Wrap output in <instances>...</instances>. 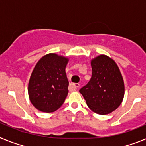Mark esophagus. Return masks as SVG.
<instances>
[{
    "mask_svg": "<svg viewBox=\"0 0 146 146\" xmlns=\"http://www.w3.org/2000/svg\"><path fill=\"white\" fill-rule=\"evenodd\" d=\"M71 86H72V88L74 89H77L78 88L80 87V84L79 83H72V84L70 85Z\"/></svg>",
    "mask_w": 146,
    "mask_h": 146,
    "instance_id": "obj_1",
    "label": "esophagus"
}]
</instances>
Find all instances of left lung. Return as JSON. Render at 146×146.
Here are the masks:
<instances>
[{"instance_id": "obj_1", "label": "left lung", "mask_w": 146, "mask_h": 146, "mask_svg": "<svg viewBox=\"0 0 146 146\" xmlns=\"http://www.w3.org/2000/svg\"><path fill=\"white\" fill-rule=\"evenodd\" d=\"M92 75L80 92L94 113L106 115L118 108L124 96L123 77L115 62L101 55L91 60Z\"/></svg>"}]
</instances>
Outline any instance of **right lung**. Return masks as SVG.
I'll return each mask as SVG.
<instances>
[{
    "label": "right lung",
    "mask_w": 146,
    "mask_h": 146,
    "mask_svg": "<svg viewBox=\"0 0 146 146\" xmlns=\"http://www.w3.org/2000/svg\"><path fill=\"white\" fill-rule=\"evenodd\" d=\"M68 60L50 53L34 67L28 83V95L33 106L40 111L52 113L64 104L69 92L65 71Z\"/></svg>",
    "instance_id": "1"
}]
</instances>
